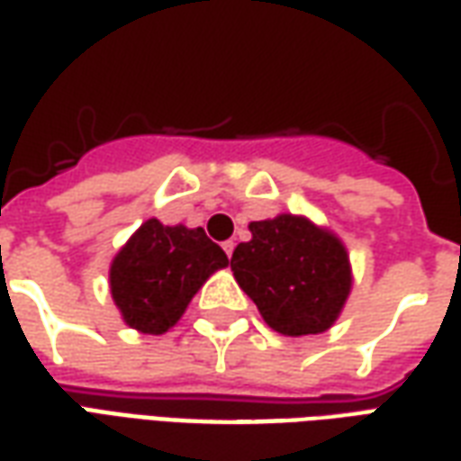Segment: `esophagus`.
I'll list each match as a JSON object with an SVG mask.
<instances>
[{
    "instance_id": "1",
    "label": "esophagus",
    "mask_w": 461,
    "mask_h": 461,
    "mask_svg": "<svg viewBox=\"0 0 461 461\" xmlns=\"http://www.w3.org/2000/svg\"><path fill=\"white\" fill-rule=\"evenodd\" d=\"M221 247H224V252H227V257H231V252H234V247H237V241L227 240V241H224V244H221Z\"/></svg>"
}]
</instances>
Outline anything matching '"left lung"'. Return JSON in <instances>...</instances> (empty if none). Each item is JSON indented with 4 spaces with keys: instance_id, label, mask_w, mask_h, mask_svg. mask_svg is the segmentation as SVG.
<instances>
[{
    "instance_id": "obj_1",
    "label": "left lung",
    "mask_w": 461,
    "mask_h": 461,
    "mask_svg": "<svg viewBox=\"0 0 461 461\" xmlns=\"http://www.w3.org/2000/svg\"><path fill=\"white\" fill-rule=\"evenodd\" d=\"M249 231L231 254V272L264 321L286 337L330 330L352 286L342 241L292 214L252 221Z\"/></svg>"
}]
</instances>
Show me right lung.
Segmentation results:
<instances>
[{"label":"right lung","instance_id":"right-lung-1","mask_svg":"<svg viewBox=\"0 0 461 461\" xmlns=\"http://www.w3.org/2000/svg\"><path fill=\"white\" fill-rule=\"evenodd\" d=\"M230 259L202 227H164L147 220L112 262L109 286L131 330L162 334L175 327L212 272Z\"/></svg>","mask_w":461,"mask_h":461}]
</instances>
